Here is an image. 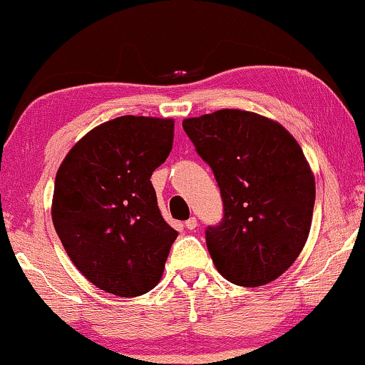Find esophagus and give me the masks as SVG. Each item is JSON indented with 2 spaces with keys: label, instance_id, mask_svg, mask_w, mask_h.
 Instances as JSON below:
<instances>
[{
  "label": "esophagus",
  "instance_id": "1",
  "mask_svg": "<svg viewBox=\"0 0 365 365\" xmlns=\"http://www.w3.org/2000/svg\"><path fill=\"white\" fill-rule=\"evenodd\" d=\"M185 227H187V230L194 231L195 227H197V219H195V217H190V219H187V221H185Z\"/></svg>",
  "mask_w": 365,
  "mask_h": 365
}]
</instances>
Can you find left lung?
<instances>
[{"instance_id":"obj_1","label":"left lung","mask_w":365,"mask_h":365,"mask_svg":"<svg viewBox=\"0 0 365 365\" xmlns=\"http://www.w3.org/2000/svg\"><path fill=\"white\" fill-rule=\"evenodd\" d=\"M183 130L221 190V222L205 241L219 274L245 287L269 284L299 257L314 207V177L282 125L225 108L185 118Z\"/></svg>"}]
</instances>
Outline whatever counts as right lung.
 Returning a JSON list of instances; mask_svg holds the SVG:
<instances>
[{
	"label": "right lung",
	"mask_w": 365,
	"mask_h": 365,
	"mask_svg": "<svg viewBox=\"0 0 365 365\" xmlns=\"http://www.w3.org/2000/svg\"><path fill=\"white\" fill-rule=\"evenodd\" d=\"M171 118L124 115L76 143L56 175L52 222L71 262L105 292L151 291L178 232L158 209L151 175L173 144Z\"/></svg>",
	"instance_id": "obj_1"
}]
</instances>
